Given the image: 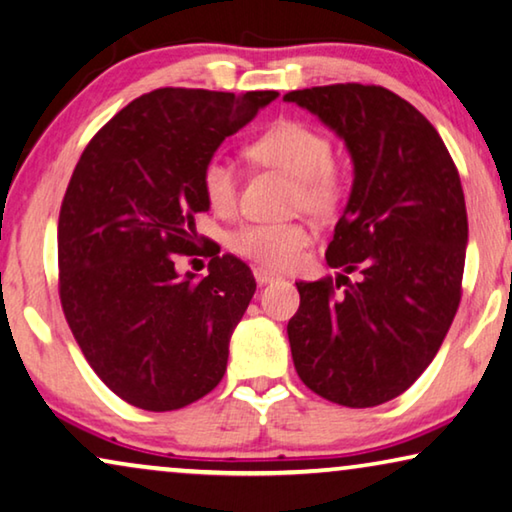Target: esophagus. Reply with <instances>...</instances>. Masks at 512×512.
<instances>
[{"mask_svg":"<svg viewBox=\"0 0 512 512\" xmlns=\"http://www.w3.org/2000/svg\"><path fill=\"white\" fill-rule=\"evenodd\" d=\"M255 280H257V285H269V282L278 280V276H276V273L266 271V269H255Z\"/></svg>","mask_w":512,"mask_h":512,"instance_id":"obj_1","label":"esophagus"}]
</instances>
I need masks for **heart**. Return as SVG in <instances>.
I'll return each instance as SVG.
<instances>
[{"label":"heart","mask_w":512,"mask_h":512,"mask_svg":"<svg viewBox=\"0 0 512 512\" xmlns=\"http://www.w3.org/2000/svg\"><path fill=\"white\" fill-rule=\"evenodd\" d=\"M248 154L259 165L294 177V204L317 218L333 216L349 193V174L345 165L331 158L329 135L305 121H278L250 144ZM200 181L213 211L227 216L236 209L239 177L225 156H211L202 167ZM310 241L312 234L303 223H250L232 234L230 248L266 269H287Z\"/></svg>","instance_id":"b5f03b06"}]
</instances>
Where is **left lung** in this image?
<instances>
[{
    "instance_id": "8db88e82",
    "label": "left lung",
    "mask_w": 512,
    "mask_h": 512,
    "mask_svg": "<svg viewBox=\"0 0 512 512\" xmlns=\"http://www.w3.org/2000/svg\"><path fill=\"white\" fill-rule=\"evenodd\" d=\"M347 144L354 183L326 262L338 276L296 282L287 335L310 391L377 407L423 375L462 299L469 223L460 174L437 128L377 85L285 94Z\"/></svg>"
}]
</instances>
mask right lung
Listing matches in <instances>:
<instances>
[{
	"instance_id": "obj_1",
	"label": "right lung",
	"mask_w": 512,
	"mask_h": 512,
	"mask_svg": "<svg viewBox=\"0 0 512 512\" xmlns=\"http://www.w3.org/2000/svg\"><path fill=\"white\" fill-rule=\"evenodd\" d=\"M278 91H149L98 131L59 211V299L82 354L133 407L172 411L227 370L230 338L255 294L246 262L218 250L209 276H179L207 239L202 167ZM200 255V253H197Z\"/></svg>"
}]
</instances>
